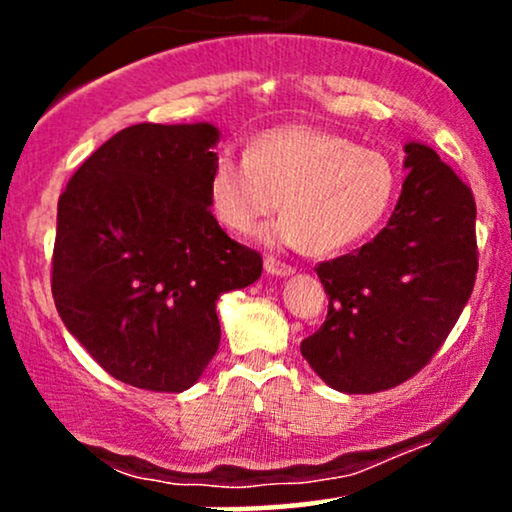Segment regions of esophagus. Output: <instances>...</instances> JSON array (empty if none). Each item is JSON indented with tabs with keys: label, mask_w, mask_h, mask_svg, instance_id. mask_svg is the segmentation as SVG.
Returning a JSON list of instances; mask_svg holds the SVG:
<instances>
[{
	"label": "esophagus",
	"mask_w": 512,
	"mask_h": 512,
	"mask_svg": "<svg viewBox=\"0 0 512 512\" xmlns=\"http://www.w3.org/2000/svg\"><path fill=\"white\" fill-rule=\"evenodd\" d=\"M264 269H267V274H274V276H289V274H293L291 264L274 260V257H264Z\"/></svg>",
	"instance_id": "esophagus-1"
}]
</instances>
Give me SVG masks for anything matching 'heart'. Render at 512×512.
I'll list each match as a JSON object with an SVG mask.
<instances>
[{"label": "heart", "instance_id": "1", "mask_svg": "<svg viewBox=\"0 0 512 512\" xmlns=\"http://www.w3.org/2000/svg\"><path fill=\"white\" fill-rule=\"evenodd\" d=\"M397 195V168L383 151L308 125L257 134L248 154L223 149L209 173V204L233 233L255 231L279 207L262 238L330 255L380 226Z\"/></svg>", "mask_w": 512, "mask_h": 512}]
</instances>
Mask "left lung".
<instances>
[{"mask_svg": "<svg viewBox=\"0 0 512 512\" xmlns=\"http://www.w3.org/2000/svg\"><path fill=\"white\" fill-rule=\"evenodd\" d=\"M402 195L370 243L317 264L327 320L301 354L327 385L370 395L436 356L477 279V204L433 149L411 142Z\"/></svg>", "mask_w": 512, "mask_h": 512, "instance_id": "8db88e82", "label": "left lung"}]
</instances>
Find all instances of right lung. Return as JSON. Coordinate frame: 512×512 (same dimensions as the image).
Instances as JSON below:
<instances>
[{"instance_id": "right-lung-1", "label": "right lung", "mask_w": 512, "mask_h": 512, "mask_svg": "<svg viewBox=\"0 0 512 512\" xmlns=\"http://www.w3.org/2000/svg\"><path fill=\"white\" fill-rule=\"evenodd\" d=\"M219 129L132 125L76 168L57 202L52 298L67 330L122 383L182 392L221 342L216 301L262 257L211 214Z\"/></svg>"}]
</instances>
